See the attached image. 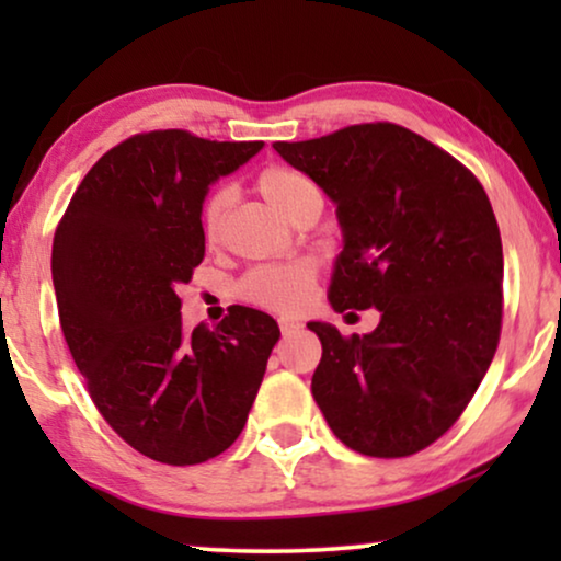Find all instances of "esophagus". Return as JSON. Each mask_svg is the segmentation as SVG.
<instances>
[{"instance_id": "34e87169", "label": "esophagus", "mask_w": 561, "mask_h": 561, "mask_svg": "<svg viewBox=\"0 0 561 561\" xmlns=\"http://www.w3.org/2000/svg\"><path fill=\"white\" fill-rule=\"evenodd\" d=\"M300 328H302V323L300 320H293V318H279V331H282V335H295V333H300Z\"/></svg>"}]
</instances>
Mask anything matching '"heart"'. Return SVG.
<instances>
[{
    "label": "heart",
    "instance_id": "heart-1",
    "mask_svg": "<svg viewBox=\"0 0 561 561\" xmlns=\"http://www.w3.org/2000/svg\"><path fill=\"white\" fill-rule=\"evenodd\" d=\"M256 190L266 203L276 210L285 213L287 218L300 220L312 207L323 205L318 184L300 169L285 167V163H272L261 169L256 176ZM230 207V190L220 186L205 197L203 210H199V228L207 243H218ZM318 268L310 261H289V264H266L256 266L241 276L236 293L241 300L256 305V308L272 312H300L308 308L316 293Z\"/></svg>",
    "mask_w": 561,
    "mask_h": 561
}]
</instances>
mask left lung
<instances>
[{
	"instance_id": "left-lung-1",
	"label": "left lung",
	"mask_w": 561,
	"mask_h": 561,
	"mask_svg": "<svg viewBox=\"0 0 561 561\" xmlns=\"http://www.w3.org/2000/svg\"><path fill=\"white\" fill-rule=\"evenodd\" d=\"M339 205L331 305L377 308L367 335L323 343L312 398L348 449L400 459L444 436L480 387L503 328V243L480 179L394 123L274 144Z\"/></svg>"
}]
</instances>
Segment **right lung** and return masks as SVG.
<instances>
[{
	"instance_id": "obj_1",
	"label": "right lung",
	"mask_w": 561,
	"mask_h": 561,
	"mask_svg": "<svg viewBox=\"0 0 561 561\" xmlns=\"http://www.w3.org/2000/svg\"><path fill=\"white\" fill-rule=\"evenodd\" d=\"M261 146L136 133L89 169L56 228L58 318L89 398L161 465H203L241 436L279 341L276 320L243 305L186 331L176 295L205 259L207 186Z\"/></svg>"
}]
</instances>
